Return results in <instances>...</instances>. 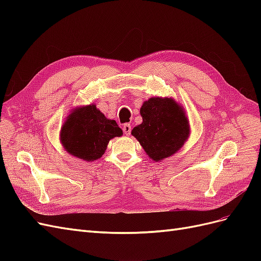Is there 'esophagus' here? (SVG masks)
Here are the masks:
<instances>
[{
    "mask_svg": "<svg viewBox=\"0 0 261 261\" xmlns=\"http://www.w3.org/2000/svg\"><path fill=\"white\" fill-rule=\"evenodd\" d=\"M130 130H132V126H130L129 124H124V126H123V132H124L125 135H129Z\"/></svg>",
    "mask_w": 261,
    "mask_h": 261,
    "instance_id": "1",
    "label": "esophagus"
}]
</instances>
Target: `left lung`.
Wrapping results in <instances>:
<instances>
[{"label": "left lung", "mask_w": 261, "mask_h": 261, "mask_svg": "<svg viewBox=\"0 0 261 261\" xmlns=\"http://www.w3.org/2000/svg\"><path fill=\"white\" fill-rule=\"evenodd\" d=\"M143 123L135 126V137L150 159L160 162L175 154L191 135L185 109L173 98L152 97L140 108Z\"/></svg>", "instance_id": "1"}]
</instances>
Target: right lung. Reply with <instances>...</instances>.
<instances>
[{
    "mask_svg": "<svg viewBox=\"0 0 261 261\" xmlns=\"http://www.w3.org/2000/svg\"><path fill=\"white\" fill-rule=\"evenodd\" d=\"M122 135L116 122L91 103L70 110L61 127L60 141L67 153L92 162L106 152L110 140Z\"/></svg>",
    "mask_w": 261,
    "mask_h": 261,
    "instance_id": "right-lung-1",
    "label": "right lung"
}]
</instances>
